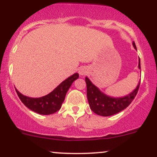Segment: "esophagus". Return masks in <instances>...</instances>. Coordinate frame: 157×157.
Returning a JSON list of instances; mask_svg holds the SVG:
<instances>
[{"instance_id":"1","label":"esophagus","mask_w":157,"mask_h":157,"mask_svg":"<svg viewBox=\"0 0 157 157\" xmlns=\"http://www.w3.org/2000/svg\"><path fill=\"white\" fill-rule=\"evenodd\" d=\"M79 72H80V74H81V75H83V74H86V71L83 70V69H80V71H79Z\"/></svg>"}]
</instances>
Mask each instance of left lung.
I'll use <instances>...</instances> for the list:
<instances>
[{"instance_id":"obj_1","label":"left lung","mask_w":157,"mask_h":157,"mask_svg":"<svg viewBox=\"0 0 157 157\" xmlns=\"http://www.w3.org/2000/svg\"><path fill=\"white\" fill-rule=\"evenodd\" d=\"M133 46L136 49L135 44L133 42ZM138 67L141 69V63H138ZM86 83V95L90 104V109L96 114L103 117H108L116 114L121 110H124L131 104L138 93L140 82L138 86L132 92L123 98H112L108 96L101 92L89 80L88 77L85 78Z\"/></svg>"}]
</instances>
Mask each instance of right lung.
Listing matches in <instances>:
<instances>
[{
	"label": "right lung",
	"mask_w": 157,
	"mask_h": 157,
	"mask_svg": "<svg viewBox=\"0 0 157 157\" xmlns=\"http://www.w3.org/2000/svg\"><path fill=\"white\" fill-rule=\"evenodd\" d=\"M79 77L77 73L73 74L64 80L62 83L48 95L40 98H30L23 95L16 88V92L22 102L33 111L43 115H49L56 113L62 107L66 93L71 84Z\"/></svg>",
	"instance_id": "add662e5"
}]
</instances>
